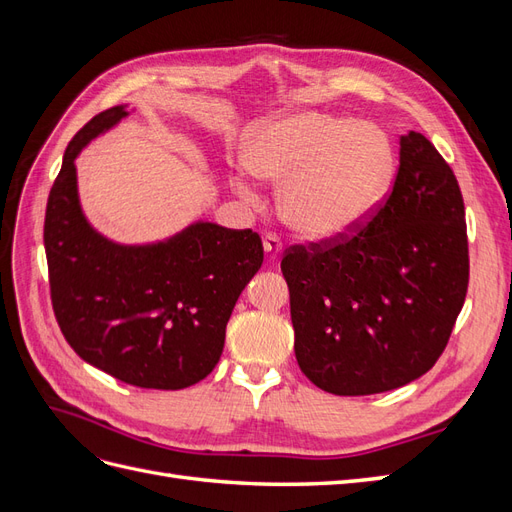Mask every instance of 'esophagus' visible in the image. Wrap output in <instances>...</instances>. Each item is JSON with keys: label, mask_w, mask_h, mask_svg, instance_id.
I'll return each instance as SVG.
<instances>
[{"label": "esophagus", "mask_w": 512, "mask_h": 512, "mask_svg": "<svg viewBox=\"0 0 512 512\" xmlns=\"http://www.w3.org/2000/svg\"><path fill=\"white\" fill-rule=\"evenodd\" d=\"M262 245H265V252L269 254L271 260H277L282 254V241L277 239L275 235H265V239H262Z\"/></svg>", "instance_id": "1"}]
</instances>
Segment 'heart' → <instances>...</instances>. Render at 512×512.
<instances>
[{
	"mask_svg": "<svg viewBox=\"0 0 512 512\" xmlns=\"http://www.w3.org/2000/svg\"><path fill=\"white\" fill-rule=\"evenodd\" d=\"M241 162L258 179L282 181L277 211L307 241H333L359 228L395 175V153L380 128L314 108L256 121L241 138ZM246 174L237 170L232 183L252 196Z\"/></svg>",
	"mask_w": 512,
	"mask_h": 512,
	"instance_id": "1",
	"label": "heart"
}]
</instances>
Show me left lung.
I'll list each match as a JSON object with an SVG mask.
<instances>
[{"label":"left lung","mask_w":512,"mask_h":512,"mask_svg":"<svg viewBox=\"0 0 512 512\" xmlns=\"http://www.w3.org/2000/svg\"><path fill=\"white\" fill-rule=\"evenodd\" d=\"M294 354L333 395L399 389L438 361L468 292L459 183L423 134L399 138L393 192L352 237L282 260Z\"/></svg>","instance_id":"left-lung-1"}]
</instances>
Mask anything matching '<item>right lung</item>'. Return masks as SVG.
I'll list each match as a JSON object with an SVG mask.
<instances>
[{
	"label": "right lung",
	"instance_id": "add662e5",
	"mask_svg": "<svg viewBox=\"0 0 512 512\" xmlns=\"http://www.w3.org/2000/svg\"><path fill=\"white\" fill-rule=\"evenodd\" d=\"M96 115L70 141L44 218L51 299L59 329L83 361L141 389L179 391L218 365L226 322L258 273V232L198 220L156 243L123 245L85 218L79 153L128 117Z\"/></svg>",
	"mask_w": 512,
	"mask_h": 512
}]
</instances>
